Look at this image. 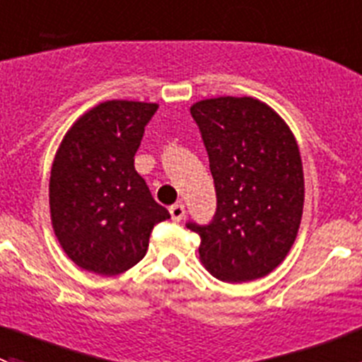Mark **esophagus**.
I'll list each match as a JSON object with an SVG mask.
<instances>
[{"instance_id": "1", "label": "esophagus", "mask_w": 362, "mask_h": 362, "mask_svg": "<svg viewBox=\"0 0 362 362\" xmlns=\"http://www.w3.org/2000/svg\"><path fill=\"white\" fill-rule=\"evenodd\" d=\"M169 214H171V218H173L175 221L184 220V216H185V205L184 204L171 205V207H169Z\"/></svg>"}]
</instances>
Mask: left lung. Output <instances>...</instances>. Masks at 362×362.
Returning <instances> with one entry per match:
<instances>
[{"label":"left lung","instance_id":"8db88e82","mask_svg":"<svg viewBox=\"0 0 362 362\" xmlns=\"http://www.w3.org/2000/svg\"><path fill=\"white\" fill-rule=\"evenodd\" d=\"M191 115L202 132L216 187V216L200 234V262L226 283L270 274L294 245L305 178L294 133L254 97L198 100Z\"/></svg>","mask_w":362,"mask_h":362}]
</instances>
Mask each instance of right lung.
I'll return each instance as SVG.
<instances>
[{
    "label": "right lung",
    "mask_w": 362,
    "mask_h": 362,
    "mask_svg": "<svg viewBox=\"0 0 362 362\" xmlns=\"http://www.w3.org/2000/svg\"><path fill=\"white\" fill-rule=\"evenodd\" d=\"M157 108V103L104 100L70 126L55 151L52 227L83 270L115 276L132 269L146 256L153 226L169 218L133 165Z\"/></svg>",
    "instance_id": "add662e5"
}]
</instances>
